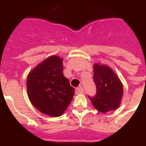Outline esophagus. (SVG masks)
I'll use <instances>...</instances> for the list:
<instances>
[{
  "instance_id": "1",
  "label": "esophagus",
  "mask_w": 146,
  "mask_h": 146,
  "mask_svg": "<svg viewBox=\"0 0 146 146\" xmlns=\"http://www.w3.org/2000/svg\"><path fill=\"white\" fill-rule=\"evenodd\" d=\"M84 88L82 87H77L76 89V94H82V93H84Z\"/></svg>"
}]
</instances>
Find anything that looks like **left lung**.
<instances>
[{
	"label": "left lung",
	"mask_w": 146,
	"mask_h": 146,
	"mask_svg": "<svg viewBox=\"0 0 146 146\" xmlns=\"http://www.w3.org/2000/svg\"><path fill=\"white\" fill-rule=\"evenodd\" d=\"M93 81L96 86V95L88 96L98 111L106 113L118 108L123 97V84L115 72L108 66L93 65Z\"/></svg>",
	"instance_id": "left-lung-1"
}]
</instances>
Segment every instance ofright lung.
Segmentation results:
<instances>
[{
	"mask_svg": "<svg viewBox=\"0 0 146 146\" xmlns=\"http://www.w3.org/2000/svg\"><path fill=\"white\" fill-rule=\"evenodd\" d=\"M63 59L51 56L28 75V96L42 113L58 117L64 113L73 99L75 90L63 75Z\"/></svg>",
	"mask_w": 146,
	"mask_h": 146,
	"instance_id": "add662e5",
	"label": "right lung"
}]
</instances>
